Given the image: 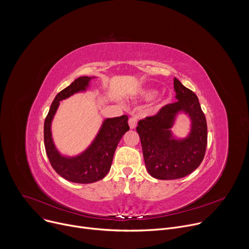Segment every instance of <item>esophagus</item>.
Wrapping results in <instances>:
<instances>
[{
    "mask_svg": "<svg viewBox=\"0 0 249 249\" xmlns=\"http://www.w3.org/2000/svg\"><path fill=\"white\" fill-rule=\"evenodd\" d=\"M137 126V118L136 117H131L129 119V127L130 129H135Z\"/></svg>",
    "mask_w": 249,
    "mask_h": 249,
    "instance_id": "esophagus-1",
    "label": "esophagus"
}]
</instances>
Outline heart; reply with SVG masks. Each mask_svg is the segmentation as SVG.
Returning a JSON list of instances; mask_svg holds the SVG:
<instances>
[{
  "mask_svg": "<svg viewBox=\"0 0 249 249\" xmlns=\"http://www.w3.org/2000/svg\"><path fill=\"white\" fill-rule=\"evenodd\" d=\"M156 90L149 89H144L140 92V97L143 99H151L155 96L156 94ZM162 106V100L161 99H158V104H157V108H160Z\"/></svg>",
  "mask_w": 249,
  "mask_h": 249,
  "instance_id": "b5f03b06",
  "label": "heart"
}]
</instances>
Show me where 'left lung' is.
<instances>
[{"label":"left lung","mask_w":249,"mask_h":249,"mask_svg":"<svg viewBox=\"0 0 249 249\" xmlns=\"http://www.w3.org/2000/svg\"><path fill=\"white\" fill-rule=\"evenodd\" d=\"M176 102L162 107L152 117L140 120L137 132L148 172L157 179H178L190 174L202 162L207 147V122L197 95L174 78ZM179 114L191 120V131L184 138L171 128Z\"/></svg>","instance_id":"obj_1"}]
</instances>
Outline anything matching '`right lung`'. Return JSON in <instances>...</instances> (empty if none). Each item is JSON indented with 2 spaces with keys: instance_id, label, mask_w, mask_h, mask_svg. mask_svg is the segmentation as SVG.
Instances as JSON below:
<instances>
[{
  "instance_id": "add662e5",
  "label": "right lung",
  "mask_w": 249,
  "mask_h": 249,
  "mask_svg": "<svg viewBox=\"0 0 249 249\" xmlns=\"http://www.w3.org/2000/svg\"><path fill=\"white\" fill-rule=\"evenodd\" d=\"M96 77H80L61 90L54 98L44 122V145L52 167L63 178L75 183H93L102 179L111 167L115 150L123 135L129 131L128 116L106 118L90 143L76 156H65L57 149L52 136V121L59 108L60 101L75 93L85 92Z\"/></svg>"
}]
</instances>
